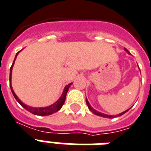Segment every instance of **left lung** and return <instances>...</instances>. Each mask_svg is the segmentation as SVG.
<instances>
[{
    "instance_id": "1",
    "label": "left lung",
    "mask_w": 151,
    "mask_h": 151,
    "mask_svg": "<svg viewBox=\"0 0 151 151\" xmlns=\"http://www.w3.org/2000/svg\"><path fill=\"white\" fill-rule=\"evenodd\" d=\"M124 49H125V51L128 53V54H131V53L128 52L127 49H126V48H124ZM86 103H87V105H88L89 110H90L92 112L93 114H96V115H98V116H101V117H104V118H109V119H113V118L119 117V116H121V115H123V114H125L126 112L130 110V108H129L128 110H127V111H125L122 112V113H120V114H116V115H111V114H104V113H101V112L98 111H96V110L93 109V107L91 106V104H89V102H88V100L87 99H86Z\"/></svg>"
}]
</instances>
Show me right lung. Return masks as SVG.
<instances>
[{"mask_svg": "<svg viewBox=\"0 0 151 151\" xmlns=\"http://www.w3.org/2000/svg\"><path fill=\"white\" fill-rule=\"evenodd\" d=\"M20 52H18L17 53V55L15 56V59H14V61H13V63H12V66L10 68V75H9V83H10V88H11V91H12V93L13 96L15 97V99H17V101L19 103V104L21 105V106H23L24 109H26L27 111H28L29 112H31L32 114H36V115H40V116H46V115H50V114H52L53 113H55V112H57L58 111L61 109V107L64 104V102H65V99H66V95L68 91V89L70 88V86L72 84V83H69V84L66 85L65 86V88L63 89V91L62 93V95H61L60 98L56 102H55L54 104H52V105H50L48 106H45V107H32V106H28V105H26L24 104L22 101H20V99L17 97V96L16 95L15 92H14V91L12 89V83H11V80H12V67L14 65V63H15L16 58H17V56L19 54Z\"/></svg>", "mask_w": 151, "mask_h": 151, "instance_id": "right-lung-1", "label": "right lung"}]
</instances>
